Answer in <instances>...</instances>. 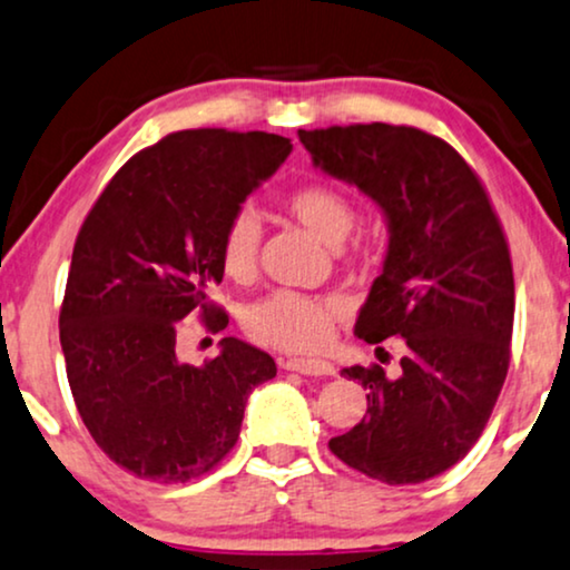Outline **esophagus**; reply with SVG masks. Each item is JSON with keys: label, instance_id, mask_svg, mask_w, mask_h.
I'll use <instances>...</instances> for the list:
<instances>
[{"label": "esophagus", "instance_id": "34e87169", "mask_svg": "<svg viewBox=\"0 0 570 570\" xmlns=\"http://www.w3.org/2000/svg\"><path fill=\"white\" fill-rule=\"evenodd\" d=\"M285 370L291 372H301V375H312V377H327L335 375V367L325 360H287Z\"/></svg>", "mask_w": 570, "mask_h": 570}]
</instances>
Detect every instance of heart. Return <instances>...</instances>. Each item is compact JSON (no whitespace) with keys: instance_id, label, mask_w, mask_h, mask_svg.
I'll list each match as a JSON object with an SVG mask.
<instances>
[{"instance_id":"obj_1","label":"heart","mask_w":570,"mask_h":570,"mask_svg":"<svg viewBox=\"0 0 570 570\" xmlns=\"http://www.w3.org/2000/svg\"><path fill=\"white\" fill-rule=\"evenodd\" d=\"M285 210L325 245H341L354 229V206L335 187L312 181L285 198ZM262 224L248 208L232 216L222 235L219 262L232 279H248L256 272ZM346 314V304L335 296H308L296 291H274L243 314V325L253 341L283 351H317L333 338L335 320Z\"/></svg>"}]
</instances>
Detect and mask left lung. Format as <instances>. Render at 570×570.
Returning a JSON list of instances; mask_svg holds the SVG:
<instances>
[{
    "label": "left lung",
    "instance_id": "left-lung-1",
    "mask_svg": "<svg viewBox=\"0 0 570 570\" xmlns=\"http://www.w3.org/2000/svg\"><path fill=\"white\" fill-rule=\"evenodd\" d=\"M298 137L314 166L383 210L389 250L360 308L367 343L402 335L396 377L343 367L367 417L330 452L370 479L423 483L470 452L510 367L515 285L500 219L460 153L412 126L354 124Z\"/></svg>",
    "mask_w": 570,
    "mask_h": 570
}]
</instances>
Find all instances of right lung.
Segmentation results:
<instances>
[{
    "label": "right lung",
    "instance_id": "1",
    "mask_svg": "<svg viewBox=\"0 0 570 570\" xmlns=\"http://www.w3.org/2000/svg\"><path fill=\"white\" fill-rule=\"evenodd\" d=\"M291 150L266 131L168 135L126 160L76 237L60 312L70 393L95 444L137 479L185 483L219 465L250 391L277 375L237 338L200 367L181 362L177 322L200 308L227 327L208 301L222 235Z\"/></svg>",
    "mask_w": 570,
    "mask_h": 570
}]
</instances>
